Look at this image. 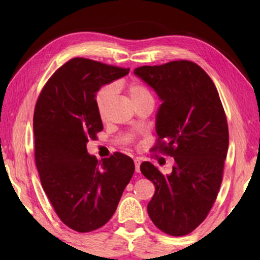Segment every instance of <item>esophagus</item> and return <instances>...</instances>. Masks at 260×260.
Instances as JSON below:
<instances>
[{
    "mask_svg": "<svg viewBox=\"0 0 260 260\" xmlns=\"http://www.w3.org/2000/svg\"><path fill=\"white\" fill-rule=\"evenodd\" d=\"M134 164H135V171L139 173L140 172V165H141L140 159H134Z\"/></svg>",
    "mask_w": 260,
    "mask_h": 260,
    "instance_id": "obj_1",
    "label": "esophagus"
}]
</instances>
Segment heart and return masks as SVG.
Returning <instances> with one entry per match:
<instances>
[{"mask_svg":"<svg viewBox=\"0 0 260 260\" xmlns=\"http://www.w3.org/2000/svg\"><path fill=\"white\" fill-rule=\"evenodd\" d=\"M114 90H125V93L128 95L129 100L133 102L134 105L148 102V101H153L152 93L144 83L138 80H133L129 82L118 81L112 87L102 88L98 93V95H96V108H98L99 116L102 120H104L105 116H107L109 104L111 102Z\"/></svg>","mask_w":260,"mask_h":260,"instance_id":"1","label":"heart"}]
</instances>
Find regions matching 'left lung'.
Here are the masks:
<instances>
[{
	"mask_svg": "<svg viewBox=\"0 0 260 260\" xmlns=\"http://www.w3.org/2000/svg\"><path fill=\"white\" fill-rule=\"evenodd\" d=\"M134 74L162 101L152 151L174 158L167 175L149 161L140 166L156 188L148 214L166 234L187 235L208 217L222 181L230 142L225 110L213 81L193 61L144 65Z\"/></svg>",
	"mask_w": 260,
	"mask_h": 260,
	"instance_id": "left-lung-1",
	"label": "left lung"
}]
</instances>
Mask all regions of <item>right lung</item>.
<instances>
[{
    "instance_id": "add662e5",
    "label": "right lung",
    "mask_w": 260,
    "mask_h": 260,
    "mask_svg": "<svg viewBox=\"0 0 260 260\" xmlns=\"http://www.w3.org/2000/svg\"><path fill=\"white\" fill-rule=\"evenodd\" d=\"M129 69L72 58L52 74L34 109V156L41 184L58 218L71 230L88 233L107 223L135 166L116 152L98 160L87 142L103 129L95 103L100 88Z\"/></svg>"
}]
</instances>
